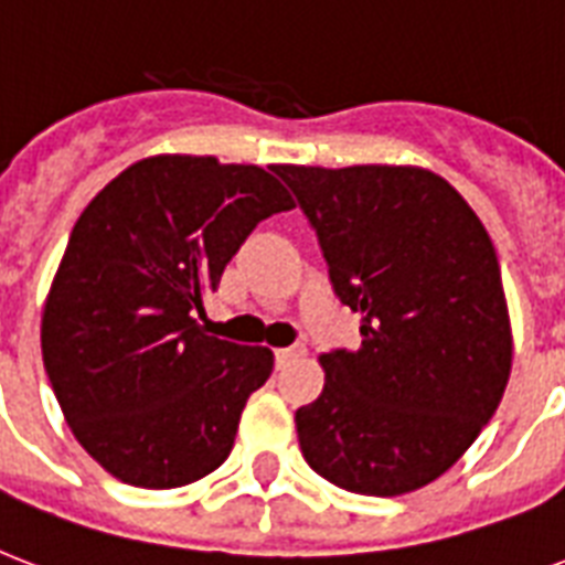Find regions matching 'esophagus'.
Instances as JSON below:
<instances>
[{
    "instance_id": "1",
    "label": "esophagus",
    "mask_w": 565,
    "mask_h": 565,
    "mask_svg": "<svg viewBox=\"0 0 565 565\" xmlns=\"http://www.w3.org/2000/svg\"><path fill=\"white\" fill-rule=\"evenodd\" d=\"M305 352H308V349H305L301 343L287 345V349H278V352H275V363H278V370H281V366H287L290 361H296V358H301Z\"/></svg>"
}]
</instances>
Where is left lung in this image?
Segmentation results:
<instances>
[{
    "mask_svg": "<svg viewBox=\"0 0 565 565\" xmlns=\"http://www.w3.org/2000/svg\"><path fill=\"white\" fill-rule=\"evenodd\" d=\"M273 172L317 231L337 299L361 313V349L322 354V395L296 411L301 455L340 490H419L460 460L508 386L513 340L490 234L419 167Z\"/></svg>",
    "mask_w": 565,
    "mask_h": 565,
    "instance_id": "obj_1",
    "label": "left lung"
}]
</instances>
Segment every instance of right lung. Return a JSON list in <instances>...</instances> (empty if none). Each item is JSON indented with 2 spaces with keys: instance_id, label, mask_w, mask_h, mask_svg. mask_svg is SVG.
Returning a JSON list of instances; mask_svg holds the SVG:
<instances>
[{
  "instance_id": "obj_1",
  "label": "right lung",
  "mask_w": 565,
  "mask_h": 565,
  "mask_svg": "<svg viewBox=\"0 0 565 565\" xmlns=\"http://www.w3.org/2000/svg\"><path fill=\"white\" fill-rule=\"evenodd\" d=\"M290 207L260 167L195 154L131 163L84 207L40 345L66 425L114 478L172 490L225 463L273 352L207 337L195 313L257 222Z\"/></svg>"
}]
</instances>
